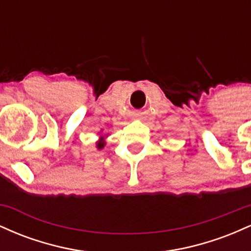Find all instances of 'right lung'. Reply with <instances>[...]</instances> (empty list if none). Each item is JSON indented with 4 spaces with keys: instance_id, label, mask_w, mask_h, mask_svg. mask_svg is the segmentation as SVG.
I'll use <instances>...</instances> for the list:
<instances>
[{
    "instance_id": "add662e5",
    "label": "right lung",
    "mask_w": 251,
    "mask_h": 251,
    "mask_svg": "<svg viewBox=\"0 0 251 251\" xmlns=\"http://www.w3.org/2000/svg\"><path fill=\"white\" fill-rule=\"evenodd\" d=\"M99 139H98L97 142V149L98 150H101L105 148L106 145V137H107L108 134H103V129H101V131L99 132Z\"/></svg>"
}]
</instances>
